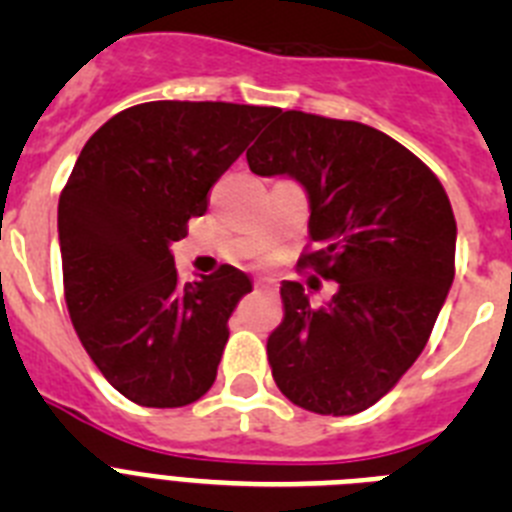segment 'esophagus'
I'll return each instance as SVG.
<instances>
[{"label": "esophagus", "instance_id": "1", "mask_svg": "<svg viewBox=\"0 0 512 512\" xmlns=\"http://www.w3.org/2000/svg\"><path fill=\"white\" fill-rule=\"evenodd\" d=\"M253 289H256V292H269V284H266V282H261V279H259V282H256V284H253Z\"/></svg>", "mask_w": 512, "mask_h": 512}]
</instances>
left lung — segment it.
Listing matches in <instances>:
<instances>
[{
	"label": "left lung",
	"instance_id": "1",
	"mask_svg": "<svg viewBox=\"0 0 512 512\" xmlns=\"http://www.w3.org/2000/svg\"><path fill=\"white\" fill-rule=\"evenodd\" d=\"M246 158L253 174L305 187L318 251L300 261L338 282L323 307L282 282L284 320L266 341L274 382L310 413L372 408L415 364L454 282L449 197L415 153L354 120L279 112Z\"/></svg>",
	"mask_w": 512,
	"mask_h": 512
}]
</instances>
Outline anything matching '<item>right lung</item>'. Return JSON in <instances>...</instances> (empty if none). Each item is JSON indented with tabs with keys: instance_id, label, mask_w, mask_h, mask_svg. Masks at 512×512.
<instances>
[{
	"instance_id": "add662e5",
	"label": "right lung",
	"mask_w": 512,
	"mask_h": 512,
	"mask_svg": "<svg viewBox=\"0 0 512 512\" xmlns=\"http://www.w3.org/2000/svg\"><path fill=\"white\" fill-rule=\"evenodd\" d=\"M279 115L230 102H146L117 112L81 148L58 200L63 292L81 346L120 395L184 408L217 377L228 318L251 292L223 264L176 277L171 243L207 192Z\"/></svg>"
}]
</instances>
